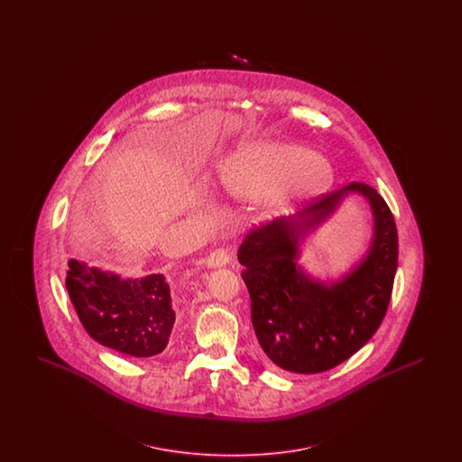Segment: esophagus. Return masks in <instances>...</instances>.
I'll list each match as a JSON object with an SVG mask.
<instances>
[{
  "label": "esophagus",
  "instance_id": "34e87169",
  "mask_svg": "<svg viewBox=\"0 0 462 462\" xmlns=\"http://www.w3.org/2000/svg\"><path fill=\"white\" fill-rule=\"evenodd\" d=\"M228 260H230V256H228V253L225 249H215L206 258V264L211 266V268H220V266H225V264L228 263Z\"/></svg>",
  "mask_w": 462,
  "mask_h": 462
}]
</instances>
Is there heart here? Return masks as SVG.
Listing matches in <instances>:
<instances>
[{
  "label": "heart",
  "instance_id": "heart-1",
  "mask_svg": "<svg viewBox=\"0 0 462 462\" xmlns=\"http://www.w3.org/2000/svg\"><path fill=\"white\" fill-rule=\"evenodd\" d=\"M328 166L307 151L273 142H256L228 155L221 164L223 187L236 196L268 194L292 180V190L301 194L328 178Z\"/></svg>",
  "mask_w": 462,
  "mask_h": 462
}]
</instances>
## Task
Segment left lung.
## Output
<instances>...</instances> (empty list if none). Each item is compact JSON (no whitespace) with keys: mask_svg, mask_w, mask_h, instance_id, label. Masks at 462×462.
<instances>
[{"mask_svg":"<svg viewBox=\"0 0 462 462\" xmlns=\"http://www.w3.org/2000/svg\"><path fill=\"white\" fill-rule=\"evenodd\" d=\"M352 193L374 211L372 245L339 280H313L297 263L299 245ZM237 258L266 360L287 373H326L358 352L386 315L398 263L395 220L375 189L353 181L292 217L251 230Z\"/></svg>","mask_w":462,"mask_h":462,"instance_id":"1","label":"left lung"}]
</instances>
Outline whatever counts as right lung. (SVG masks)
Masks as SVG:
<instances>
[{"instance_id":"1","label":"right lung","mask_w":462,"mask_h":462,"mask_svg":"<svg viewBox=\"0 0 462 462\" xmlns=\"http://www.w3.org/2000/svg\"><path fill=\"white\" fill-rule=\"evenodd\" d=\"M66 287L83 328L100 345L138 358L154 356L168 346L175 308L162 273L123 279L69 260Z\"/></svg>"}]
</instances>
